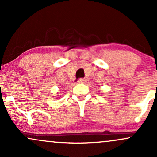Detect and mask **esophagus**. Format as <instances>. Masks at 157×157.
<instances>
[{
  "label": "esophagus",
  "mask_w": 157,
  "mask_h": 157,
  "mask_svg": "<svg viewBox=\"0 0 157 157\" xmlns=\"http://www.w3.org/2000/svg\"><path fill=\"white\" fill-rule=\"evenodd\" d=\"M86 79L80 78L78 80H77V82H78V83H84V82H86Z\"/></svg>",
  "instance_id": "34e87169"
}]
</instances>
